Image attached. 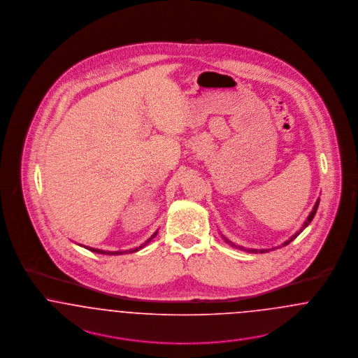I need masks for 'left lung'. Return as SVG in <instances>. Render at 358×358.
Masks as SVG:
<instances>
[{"mask_svg":"<svg viewBox=\"0 0 358 358\" xmlns=\"http://www.w3.org/2000/svg\"><path fill=\"white\" fill-rule=\"evenodd\" d=\"M318 205H320V200H318V201L315 203V205H314V208H313L311 213L308 215V217H307L306 222H305V224H303V227L301 228V231H299V232H296V234H295L292 238H289V240H287V241H286L283 245H287L289 243H291V241H292L294 238H296V236H298V235H299V234H301V232H302V231L306 228L307 225L311 222V220H313V219H314V216H315V212H317V209H318ZM227 241H228V240H227ZM228 243H229V241H228ZM232 245H234V244H232ZM240 250H243V248L240 247ZM245 251H248V252H257L256 250H245ZM266 251H267V250H266ZM266 251H264V250H260V252H262V254H263V252H266Z\"/></svg>","mask_w":358,"mask_h":358,"instance_id":"8db88e82","label":"left lung"}]
</instances>
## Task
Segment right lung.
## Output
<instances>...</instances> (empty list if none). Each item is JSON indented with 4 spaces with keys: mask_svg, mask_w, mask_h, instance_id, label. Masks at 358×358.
Listing matches in <instances>:
<instances>
[{
    "mask_svg": "<svg viewBox=\"0 0 358 358\" xmlns=\"http://www.w3.org/2000/svg\"><path fill=\"white\" fill-rule=\"evenodd\" d=\"M155 235H157V232H155L153 236L149 238V240H148L146 243H149V241H150V240H152V238H153L154 236H155ZM143 245H145V244H143ZM143 245H139V248H142ZM87 248H88V247H87ZM139 248H136V250H134V252H136V251H138ZM88 250H90V251H92V252H96V254H108V255H118V254H123V252H106V251H102V250H96V248H88ZM129 252H130V251H129Z\"/></svg>",
    "mask_w": 358,
    "mask_h": 358,
    "instance_id": "right-lung-1",
    "label": "right lung"
}]
</instances>
